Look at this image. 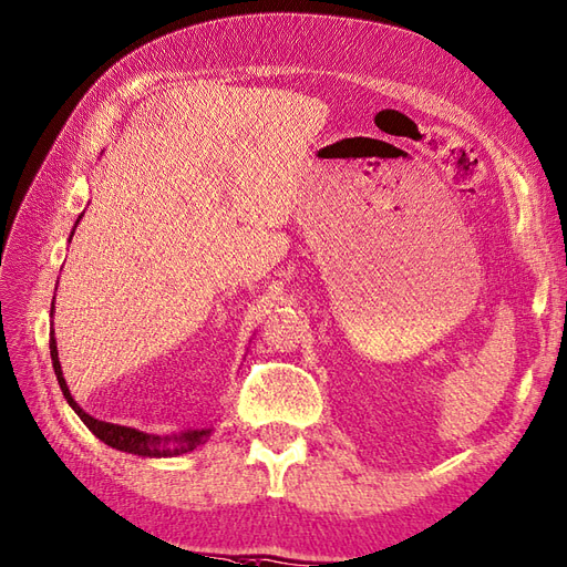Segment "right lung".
Segmentation results:
<instances>
[{"mask_svg": "<svg viewBox=\"0 0 567 567\" xmlns=\"http://www.w3.org/2000/svg\"><path fill=\"white\" fill-rule=\"evenodd\" d=\"M79 220H81V215H79ZM79 220H76V225H79ZM71 237H74V231H71ZM52 309H54V301H52ZM50 357H52V367H54V373H56V381H60V388H62V393H64V398L69 402V408L81 416V422L89 426V431H93L95 439H100L105 445L117 447V450H122V453L141 455V457H174V455L192 453V450H196L198 445H203V443L208 441V435H210L213 429H188V431L172 433V435H153V433H143V431L132 429V426H120V424L100 422V419L85 414L79 408V402L71 398V393H69V385L64 381L62 364H60V352H56L54 330H52V336H50Z\"/></svg>", "mask_w": 567, "mask_h": 567, "instance_id": "1", "label": "right lung"}]
</instances>
